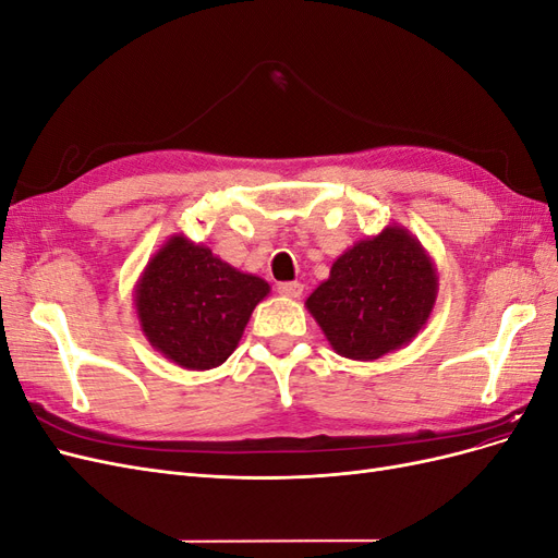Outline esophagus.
Listing matches in <instances>:
<instances>
[{
    "label": "esophagus",
    "instance_id": "34e87169",
    "mask_svg": "<svg viewBox=\"0 0 558 558\" xmlns=\"http://www.w3.org/2000/svg\"><path fill=\"white\" fill-rule=\"evenodd\" d=\"M277 291L286 298H300L302 295V283L298 281H283L277 286Z\"/></svg>",
    "mask_w": 558,
    "mask_h": 558
}]
</instances>
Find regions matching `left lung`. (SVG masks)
<instances>
[{
  "instance_id": "obj_1",
  "label": "left lung",
  "mask_w": 558,
  "mask_h": 558,
  "mask_svg": "<svg viewBox=\"0 0 558 558\" xmlns=\"http://www.w3.org/2000/svg\"><path fill=\"white\" fill-rule=\"evenodd\" d=\"M437 298L428 251L402 226L349 246L305 307L344 359L377 361L426 328Z\"/></svg>"
}]
</instances>
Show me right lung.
<instances>
[{
  "mask_svg": "<svg viewBox=\"0 0 558 558\" xmlns=\"http://www.w3.org/2000/svg\"><path fill=\"white\" fill-rule=\"evenodd\" d=\"M269 283L240 272L205 244L172 234L134 286V310L148 344L183 369L223 365L238 349Z\"/></svg>",
  "mask_w": 558,
  "mask_h": 558,
  "instance_id": "right-lung-1",
  "label": "right lung"
}]
</instances>
